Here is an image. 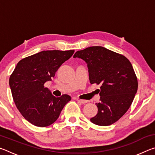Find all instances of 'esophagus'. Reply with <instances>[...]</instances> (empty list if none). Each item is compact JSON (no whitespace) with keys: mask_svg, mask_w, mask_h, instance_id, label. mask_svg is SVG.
Listing matches in <instances>:
<instances>
[{"mask_svg":"<svg viewBox=\"0 0 155 155\" xmlns=\"http://www.w3.org/2000/svg\"><path fill=\"white\" fill-rule=\"evenodd\" d=\"M77 101L79 102L81 104H85L88 103V101H85V100H82V99H77Z\"/></svg>","mask_w":155,"mask_h":155,"instance_id":"34e87169","label":"esophagus"}]
</instances>
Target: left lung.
<instances>
[{
  "label": "left lung",
  "mask_w": 155,
  "mask_h": 155,
  "mask_svg": "<svg viewBox=\"0 0 155 155\" xmlns=\"http://www.w3.org/2000/svg\"><path fill=\"white\" fill-rule=\"evenodd\" d=\"M74 58L87 64L91 84L101 85L98 114L90 121L109 126L128 111L137 91V77L127 57L102 46H91L76 52Z\"/></svg>",
  "instance_id": "left-lung-1"
}]
</instances>
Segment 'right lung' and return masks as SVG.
I'll list each match as a JSON object with an SVG mask.
<instances>
[{"instance_id": "1", "label": "right lung", "mask_w": 155, "mask_h": 155, "mask_svg": "<svg viewBox=\"0 0 155 155\" xmlns=\"http://www.w3.org/2000/svg\"><path fill=\"white\" fill-rule=\"evenodd\" d=\"M74 51H44L26 57L18 63L10 76L9 86L18 111L31 124L48 127L58 119L71 97L64 94L57 98L47 87L59 68Z\"/></svg>"}]
</instances>
